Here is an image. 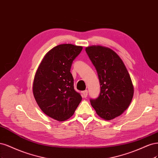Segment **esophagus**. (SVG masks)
<instances>
[{"label":"esophagus","mask_w":158,"mask_h":158,"mask_svg":"<svg viewBox=\"0 0 158 158\" xmlns=\"http://www.w3.org/2000/svg\"><path fill=\"white\" fill-rule=\"evenodd\" d=\"M82 94H83V97H84V98H86V96H87V95H88V90H85L83 91Z\"/></svg>","instance_id":"obj_1"}]
</instances>
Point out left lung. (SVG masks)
I'll return each mask as SVG.
<instances>
[{
    "mask_svg": "<svg viewBox=\"0 0 158 158\" xmlns=\"http://www.w3.org/2000/svg\"><path fill=\"white\" fill-rule=\"evenodd\" d=\"M86 52L97 72L100 93L90 104L101 118L111 120L128 108L133 97L134 88L123 61L114 50L90 46Z\"/></svg>",
    "mask_w": 158,
    "mask_h": 158,
    "instance_id": "1",
    "label": "left lung"
}]
</instances>
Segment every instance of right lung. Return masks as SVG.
<instances>
[{"label":"right lung","mask_w":158,"mask_h":158,"mask_svg":"<svg viewBox=\"0 0 158 158\" xmlns=\"http://www.w3.org/2000/svg\"><path fill=\"white\" fill-rule=\"evenodd\" d=\"M82 49L72 44L56 46L44 56L35 73V99L46 115L57 121L72 117L82 100L74 89L70 72L73 61Z\"/></svg>","instance_id":"right-lung-1"}]
</instances>
